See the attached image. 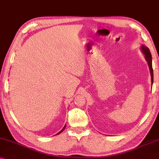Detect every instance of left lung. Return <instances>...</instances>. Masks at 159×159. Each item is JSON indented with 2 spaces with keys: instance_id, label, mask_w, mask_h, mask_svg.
I'll return each mask as SVG.
<instances>
[{
  "instance_id": "obj_1",
  "label": "left lung",
  "mask_w": 159,
  "mask_h": 159,
  "mask_svg": "<svg viewBox=\"0 0 159 159\" xmlns=\"http://www.w3.org/2000/svg\"><path fill=\"white\" fill-rule=\"evenodd\" d=\"M141 50L143 53L145 55V58L146 61L148 62V67L150 69V71H151V82L152 84H153V67H152V57H151V54L150 52L149 48L145 46V45H142L141 46Z\"/></svg>"
}]
</instances>
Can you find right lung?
<instances>
[{
	"label": "right lung",
	"instance_id": "add662e5",
	"mask_svg": "<svg viewBox=\"0 0 159 159\" xmlns=\"http://www.w3.org/2000/svg\"><path fill=\"white\" fill-rule=\"evenodd\" d=\"M65 126H66V125H65V126H64V127H63V129H62V130H61V131H60V132H58V133H57V134H60V133H61V132H62V131H63V130H64V129H65Z\"/></svg>",
	"mask_w": 159,
	"mask_h": 159
}]
</instances>
